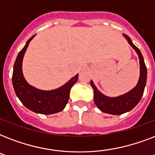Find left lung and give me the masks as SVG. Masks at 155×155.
<instances>
[{"label":"left lung","instance_id":"left-lung-1","mask_svg":"<svg viewBox=\"0 0 155 155\" xmlns=\"http://www.w3.org/2000/svg\"><path fill=\"white\" fill-rule=\"evenodd\" d=\"M126 38L128 42L131 47L137 52L140 63V76L138 82L136 87H134L131 91L124 95L119 96L117 97H108L102 94L97 87L95 86L91 80V86L94 91V102L100 110L103 113H109L113 115H120L122 113L132 110L135 106L137 105L140 100L142 99V95L144 92L146 84H147V69L145 64L144 58L140 50L132 42L130 38L126 35H123Z\"/></svg>","mask_w":155,"mask_h":155}]
</instances>
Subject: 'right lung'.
I'll return each instance as SVG.
<instances>
[{
	"label": "right lung",
	"instance_id": "1",
	"mask_svg": "<svg viewBox=\"0 0 155 155\" xmlns=\"http://www.w3.org/2000/svg\"><path fill=\"white\" fill-rule=\"evenodd\" d=\"M35 35L28 40L25 46L18 54L13 66V86L17 97L25 107L30 110L41 114H53L65 108L70 96L71 88L78 80V74L68 83L57 89L43 91L33 87L25 80L22 73V60L29 43Z\"/></svg>",
	"mask_w": 155,
	"mask_h": 155
}]
</instances>
